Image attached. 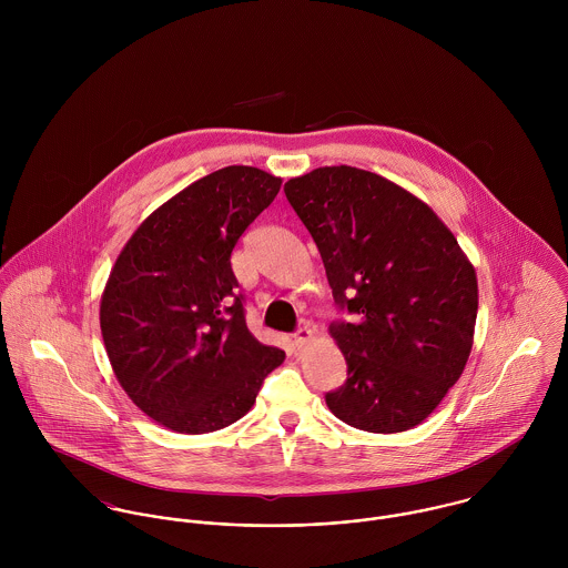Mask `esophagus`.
Returning a JSON list of instances; mask_svg holds the SVG:
<instances>
[{
  "mask_svg": "<svg viewBox=\"0 0 568 568\" xmlns=\"http://www.w3.org/2000/svg\"><path fill=\"white\" fill-rule=\"evenodd\" d=\"M293 338H295V345H297V347H306V345L315 338V332H313L311 327H300Z\"/></svg>",
  "mask_w": 568,
  "mask_h": 568,
  "instance_id": "34e87169",
  "label": "esophagus"
}]
</instances>
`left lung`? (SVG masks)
Listing matches in <instances>:
<instances>
[{
    "mask_svg": "<svg viewBox=\"0 0 568 568\" xmlns=\"http://www.w3.org/2000/svg\"><path fill=\"white\" fill-rule=\"evenodd\" d=\"M284 192L322 253L334 302L354 315L329 325L347 381L325 405L367 433L422 424L475 343L473 262L419 196L376 172L324 165Z\"/></svg>",
    "mask_w": 568,
    "mask_h": 568,
    "instance_id": "8db88e82",
    "label": "left lung"
}]
</instances>
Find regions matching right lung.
Segmentation results:
<instances>
[{
    "label": "right lung",
    "mask_w": 568,
    "mask_h": 568,
    "mask_svg": "<svg viewBox=\"0 0 568 568\" xmlns=\"http://www.w3.org/2000/svg\"><path fill=\"white\" fill-rule=\"evenodd\" d=\"M282 176L221 168L162 203L122 246L100 297L109 363L133 405L174 433L239 422L286 354L244 324L232 251Z\"/></svg>",
    "instance_id": "obj_1"
}]
</instances>
